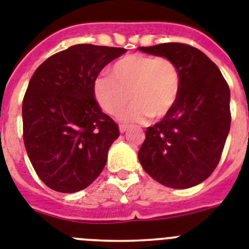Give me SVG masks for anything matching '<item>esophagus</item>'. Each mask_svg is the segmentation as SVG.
I'll use <instances>...</instances> for the list:
<instances>
[{
    "label": "esophagus",
    "instance_id": "esophagus-1",
    "mask_svg": "<svg viewBox=\"0 0 249 249\" xmlns=\"http://www.w3.org/2000/svg\"><path fill=\"white\" fill-rule=\"evenodd\" d=\"M127 129H128V127H127V126H121V127H120V132H121V133L127 132Z\"/></svg>",
    "mask_w": 249,
    "mask_h": 249
}]
</instances>
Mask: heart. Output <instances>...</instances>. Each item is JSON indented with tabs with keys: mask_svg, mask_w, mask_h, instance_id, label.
<instances>
[{
	"mask_svg": "<svg viewBox=\"0 0 249 249\" xmlns=\"http://www.w3.org/2000/svg\"><path fill=\"white\" fill-rule=\"evenodd\" d=\"M180 91L178 66L165 57L129 54L118 59L110 76H102L94 84V95L103 110L118 116L123 122H143L147 117L159 120L172 110Z\"/></svg>",
	"mask_w": 249,
	"mask_h": 249,
	"instance_id": "1",
	"label": "heart"
}]
</instances>
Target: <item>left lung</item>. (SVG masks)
I'll list each match as a JSON object with an SVG mask.
<instances>
[{
  "instance_id": "left-lung-1",
  "label": "left lung",
  "mask_w": 249,
  "mask_h": 249,
  "mask_svg": "<svg viewBox=\"0 0 249 249\" xmlns=\"http://www.w3.org/2000/svg\"><path fill=\"white\" fill-rule=\"evenodd\" d=\"M137 49L172 59L180 72L178 100L163 120L146 129L140 163L163 186H197L216 168L231 129L229 86L200 49L182 43Z\"/></svg>"
}]
</instances>
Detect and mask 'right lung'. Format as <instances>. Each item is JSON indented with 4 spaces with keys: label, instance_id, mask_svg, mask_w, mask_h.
<instances>
[{
    "label": "right lung",
    "instance_id": "add662e5",
    "mask_svg": "<svg viewBox=\"0 0 249 249\" xmlns=\"http://www.w3.org/2000/svg\"><path fill=\"white\" fill-rule=\"evenodd\" d=\"M124 48L76 44L46 59L22 100L26 153L44 184L63 194L81 191L106 166L118 126L94 99V84Z\"/></svg>",
    "mask_w": 249,
    "mask_h": 249
}]
</instances>
